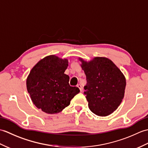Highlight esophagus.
<instances>
[{"label":"esophagus","instance_id":"1","mask_svg":"<svg viewBox=\"0 0 148 148\" xmlns=\"http://www.w3.org/2000/svg\"><path fill=\"white\" fill-rule=\"evenodd\" d=\"M77 86L79 88V90H80V92H82V91H83V87H82V86H81L80 84H78L77 85Z\"/></svg>","mask_w":148,"mask_h":148}]
</instances>
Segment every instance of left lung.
Returning <instances> with one entry per match:
<instances>
[{
	"label": "left lung",
	"instance_id": "8db88e82",
	"mask_svg": "<svg viewBox=\"0 0 148 148\" xmlns=\"http://www.w3.org/2000/svg\"><path fill=\"white\" fill-rule=\"evenodd\" d=\"M79 59L86 77L84 93L89 109L97 116L111 114L123 99L126 86L123 74L107 58L96 57L90 62Z\"/></svg>",
	"mask_w": 148,
	"mask_h": 148
}]
</instances>
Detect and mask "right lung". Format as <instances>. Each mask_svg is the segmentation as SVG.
I'll return each instance as SVG.
<instances>
[{"label":"right lung","mask_w":148,"mask_h":148,"mask_svg":"<svg viewBox=\"0 0 148 148\" xmlns=\"http://www.w3.org/2000/svg\"><path fill=\"white\" fill-rule=\"evenodd\" d=\"M68 67L67 59L55 55L46 56L31 70L27 88L34 104L48 114H55L69 106L79 93L76 86H71L69 76L64 74Z\"/></svg>","instance_id":"add662e5"}]
</instances>
